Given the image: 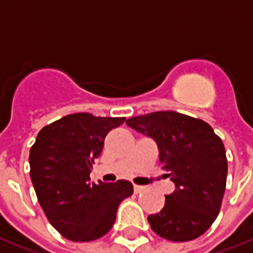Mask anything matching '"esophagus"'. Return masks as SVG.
<instances>
[{"label":"esophagus","instance_id":"1","mask_svg":"<svg viewBox=\"0 0 253 253\" xmlns=\"http://www.w3.org/2000/svg\"><path fill=\"white\" fill-rule=\"evenodd\" d=\"M145 190V187L143 186H137V184H134V191H135V192H142V191Z\"/></svg>","mask_w":253,"mask_h":253}]
</instances>
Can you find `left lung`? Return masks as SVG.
I'll use <instances>...</instances> for the list:
<instances>
[{
	"mask_svg": "<svg viewBox=\"0 0 253 253\" xmlns=\"http://www.w3.org/2000/svg\"><path fill=\"white\" fill-rule=\"evenodd\" d=\"M126 125L157 142L160 164L176 186L161 211L148 217L150 228L169 241L198 239L222 205L228 160L221 138L205 121L175 111L134 116Z\"/></svg>",
	"mask_w": 253,
	"mask_h": 253,
	"instance_id": "8db88e82",
	"label": "left lung"
}]
</instances>
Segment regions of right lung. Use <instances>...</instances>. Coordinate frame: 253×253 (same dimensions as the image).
Returning <instances> with one entry per match:
<instances>
[{
    "mask_svg": "<svg viewBox=\"0 0 253 253\" xmlns=\"http://www.w3.org/2000/svg\"><path fill=\"white\" fill-rule=\"evenodd\" d=\"M126 118L70 114L42 128L30 150V175L47 219L70 241H93L115 222L118 206L132 195V184L90 183L108 132Z\"/></svg>",
    "mask_w": 253,
    "mask_h": 253,
    "instance_id": "1",
    "label": "right lung"
}]
</instances>
